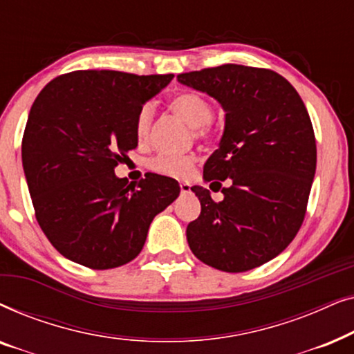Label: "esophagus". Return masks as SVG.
Masks as SVG:
<instances>
[{
    "label": "esophagus",
    "instance_id": "1",
    "mask_svg": "<svg viewBox=\"0 0 354 354\" xmlns=\"http://www.w3.org/2000/svg\"><path fill=\"white\" fill-rule=\"evenodd\" d=\"M180 193H182V195H185V193H190V185H188L187 182L180 183Z\"/></svg>",
    "mask_w": 354,
    "mask_h": 354
}]
</instances>
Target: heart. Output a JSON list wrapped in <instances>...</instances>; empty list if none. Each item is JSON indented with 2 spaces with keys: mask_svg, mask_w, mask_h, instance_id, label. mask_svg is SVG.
Masks as SVG:
<instances>
[{
  "mask_svg": "<svg viewBox=\"0 0 354 354\" xmlns=\"http://www.w3.org/2000/svg\"><path fill=\"white\" fill-rule=\"evenodd\" d=\"M169 108L174 114L182 118L190 127L195 129V137L206 138L211 135V119L214 115L211 101L196 91L183 90L178 91L169 100ZM153 119V108L149 104H145L140 108L137 118H135V135L142 140L148 135L149 125ZM196 158L193 154H176L159 153L149 161V169L161 176L172 178H183L192 172L195 166Z\"/></svg>",
  "mask_w": 354,
  "mask_h": 354,
  "instance_id": "1",
  "label": "heart"
}]
</instances>
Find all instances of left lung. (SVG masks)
Masks as SVG:
<instances>
[{
    "label": "left lung",
    "mask_w": 354,
    "mask_h": 354,
    "mask_svg": "<svg viewBox=\"0 0 354 354\" xmlns=\"http://www.w3.org/2000/svg\"><path fill=\"white\" fill-rule=\"evenodd\" d=\"M225 111L219 148L203 169L224 200L192 187L201 203L187 240L198 259L224 272L259 268L282 253L301 227L316 174V137L298 91L270 69L224 64L178 74ZM211 183V185H212Z\"/></svg>",
    "instance_id": "8db88e82"
}]
</instances>
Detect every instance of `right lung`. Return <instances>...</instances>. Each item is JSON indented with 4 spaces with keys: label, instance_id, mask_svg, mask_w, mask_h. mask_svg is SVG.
Masks as SVG:
<instances>
[{
    "label": "right lung",
    "instance_id": "add662e5",
    "mask_svg": "<svg viewBox=\"0 0 354 354\" xmlns=\"http://www.w3.org/2000/svg\"><path fill=\"white\" fill-rule=\"evenodd\" d=\"M172 74L75 71L37 96L22 137V166L38 225L77 264L114 269L137 258L154 216L180 193L171 177L137 185L114 167L137 148L135 118Z\"/></svg>",
    "mask_w": 354,
    "mask_h": 354
}]
</instances>
